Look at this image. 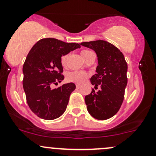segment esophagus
Segmentation results:
<instances>
[{
    "mask_svg": "<svg viewBox=\"0 0 156 156\" xmlns=\"http://www.w3.org/2000/svg\"><path fill=\"white\" fill-rule=\"evenodd\" d=\"M76 88H77V89L80 88V84H78V83L76 84Z\"/></svg>",
    "mask_w": 156,
    "mask_h": 156,
    "instance_id": "obj_1",
    "label": "esophagus"
}]
</instances>
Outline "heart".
Listing matches in <instances>:
<instances>
[{"instance_id":"heart-1","label":"heart","mask_w":156,"mask_h":156,"mask_svg":"<svg viewBox=\"0 0 156 156\" xmlns=\"http://www.w3.org/2000/svg\"><path fill=\"white\" fill-rule=\"evenodd\" d=\"M91 53H92V52L89 51V50H82L81 52H80L82 56L83 57V58L85 60ZM68 58H69V54H64L61 57V64H62L63 67H66V65H67ZM88 76V73H87L80 72V71H72V72H69L67 73V80L69 82H75V83H82L87 80Z\"/></svg>"}]
</instances>
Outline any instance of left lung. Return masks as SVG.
I'll use <instances>...</instances> for the list:
<instances>
[{
    "label": "left lung",
    "mask_w": 156,
    "mask_h": 156,
    "mask_svg": "<svg viewBox=\"0 0 156 156\" xmlns=\"http://www.w3.org/2000/svg\"><path fill=\"white\" fill-rule=\"evenodd\" d=\"M80 45L89 48L98 55L96 74L91 78V83L100 86L98 92L85 97L87 110L91 116L99 120L109 119L115 115L124 100L128 83V64L124 55L114 44L104 40L84 42Z\"/></svg>",
    "instance_id": "8db88e82"
}]
</instances>
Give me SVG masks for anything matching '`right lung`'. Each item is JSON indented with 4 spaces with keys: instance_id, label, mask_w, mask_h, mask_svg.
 <instances>
[{
    "instance_id": "1",
    "label": "right lung",
    "mask_w": 156,
    "mask_h": 156,
    "mask_svg": "<svg viewBox=\"0 0 156 156\" xmlns=\"http://www.w3.org/2000/svg\"><path fill=\"white\" fill-rule=\"evenodd\" d=\"M80 47L76 42L44 38L28 53L23 67V85L28 106L37 117L52 120L65 112L76 85L68 83L54 89L51 87L64 78L61 57Z\"/></svg>"
}]
</instances>
